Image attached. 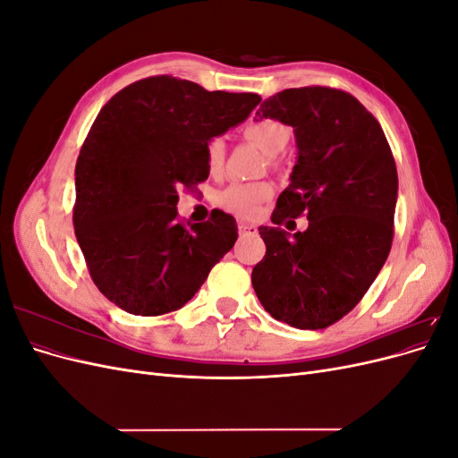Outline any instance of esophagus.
<instances>
[{
    "label": "esophagus",
    "instance_id": "obj_1",
    "mask_svg": "<svg viewBox=\"0 0 458 458\" xmlns=\"http://www.w3.org/2000/svg\"><path fill=\"white\" fill-rule=\"evenodd\" d=\"M239 233H241V237H248V234H256L258 227L254 224H244V221H241Z\"/></svg>",
    "mask_w": 458,
    "mask_h": 458
}]
</instances>
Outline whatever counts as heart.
<instances>
[{
  "mask_svg": "<svg viewBox=\"0 0 458 458\" xmlns=\"http://www.w3.org/2000/svg\"><path fill=\"white\" fill-rule=\"evenodd\" d=\"M242 133L248 141L256 143L259 148L266 150L267 155H275V152L283 150V147L290 140V130L283 122L273 120V118L248 122ZM204 160H206L208 172L212 175H217L221 170H224L225 141L221 140V137H212V140L206 143ZM271 195H273V185L267 182L233 183L219 195V204L224 206L225 210L237 214L244 219H252L259 214L261 204L266 202Z\"/></svg>",
  "mask_w": 458,
  "mask_h": 458,
  "instance_id": "obj_1",
  "label": "heart"
}]
</instances>
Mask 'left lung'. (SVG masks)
<instances>
[{
    "label": "left lung",
    "mask_w": 458,
    "mask_h": 458,
    "mask_svg": "<svg viewBox=\"0 0 458 458\" xmlns=\"http://www.w3.org/2000/svg\"><path fill=\"white\" fill-rule=\"evenodd\" d=\"M259 112L293 126L298 147L271 221L281 225L306 214L310 227L294 234L259 227L267 250L252 284L276 321L327 328L361 301L390 254L397 202L392 148L378 120L342 89H284Z\"/></svg>",
    "instance_id": "left-lung-1"
}]
</instances>
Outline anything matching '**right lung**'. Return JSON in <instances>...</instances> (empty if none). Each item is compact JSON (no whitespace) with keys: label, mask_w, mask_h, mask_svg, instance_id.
<instances>
[{"label":"right lung","mask_w":458,"mask_h":458,"mask_svg":"<svg viewBox=\"0 0 458 458\" xmlns=\"http://www.w3.org/2000/svg\"><path fill=\"white\" fill-rule=\"evenodd\" d=\"M259 101L150 76L97 114L76 162L72 221L95 286L120 310L155 317L183 308L231 250L234 217L214 210L204 224L185 225L177 189L206 182V143Z\"/></svg>","instance_id":"obj_1"}]
</instances>
